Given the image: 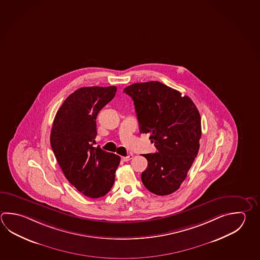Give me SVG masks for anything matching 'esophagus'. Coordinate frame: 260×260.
<instances>
[{
    "mask_svg": "<svg viewBox=\"0 0 260 260\" xmlns=\"http://www.w3.org/2000/svg\"><path fill=\"white\" fill-rule=\"evenodd\" d=\"M133 158V153H131V154H128L127 156H122L121 157V160H122L123 162H127V161H129V160H132Z\"/></svg>",
    "mask_w": 260,
    "mask_h": 260,
    "instance_id": "esophagus-1",
    "label": "esophagus"
}]
</instances>
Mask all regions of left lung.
<instances>
[{
  "label": "left lung",
  "mask_w": 260,
  "mask_h": 260,
  "mask_svg": "<svg viewBox=\"0 0 260 260\" xmlns=\"http://www.w3.org/2000/svg\"><path fill=\"white\" fill-rule=\"evenodd\" d=\"M123 91L133 98L140 133L149 134L157 149L143 154L148 160L143 185L159 196L177 191L200 149L198 108L188 96L160 82L133 83Z\"/></svg>",
  "instance_id": "left-lung-1"
}]
</instances>
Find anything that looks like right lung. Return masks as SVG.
I'll return each mask as SVG.
<instances>
[{
	"instance_id": "right-lung-1",
	"label": "right lung",
	"mask_w": 260,
	"mask_h": 260,
	"mask_svg": "<svg viewBox=\"0 0 260 260\" xmlns=\"http://www.w3.org/2000/svg\"><path fill=\"white\" fill-rule=\"evenodd\" d=\"M116 86L82 87L71 93L57 111L50 145L64 176L84 196L108 194L115 182L120 157L93 147L96 117L112 100Z\"/></svg>"
}]
</instances>
